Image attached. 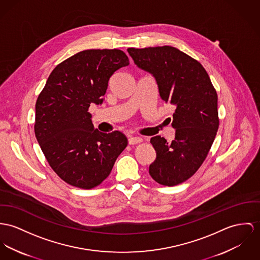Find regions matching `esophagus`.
<instances>
[{
	"label": "esophagus",
	"instance_id": "1",
	"mask_svg": "<svg viewBox=\"0 0 260 260\" xmlns=\"http://www.w3.org/2000/svg\"><path fill=\"white\" fill-rule=\"evenodd\" d=\"M142 141V140L140 139V138H138V137H132L129 140H128V143L131 144V145H135V144H139Z\"/></svg>",
	"mask_w": 260,
	"mask_h": 260
}]
</instances>
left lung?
Masks as SVG:
<instances>
[{"label":"left lung","instance_id":"left-lung-1","mask_svg":"<svg viewBox=\"0 0 260 260\" xmlns=\"http://www.w3.org/2000/svg\"><path fill=\"white\" fill-rule=\"evenodd\" d=\"M127 51L140 68L155 77L163 103L175 108V140L169 143L160 136L151 138L156 159L149 174L161 185H178L197 172L215 140L220 123L217 91L200 62L175 47Z\"/></svg>","mask_w":260,"mask_h":260}]
</instances>
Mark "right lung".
<instances>
[{"mask_svg": "<svg viewBox=\"0 0 260 260\" xmlns=\"http://www.w3.org/2000/svg\"><path fill=\"white\" fill-rule=\"evenodd\" d=\"M128 64L120 49L81 51L53 69L38 97L36 138L50 167L71 186H99L127 145L119 131L94 129L89 107L103 102L110 77Z\"/></svg>", "mask_w": 260, "mask_h": 260, "instance_id": "right-lung-1", "label": "right lung"}]
</instances>
